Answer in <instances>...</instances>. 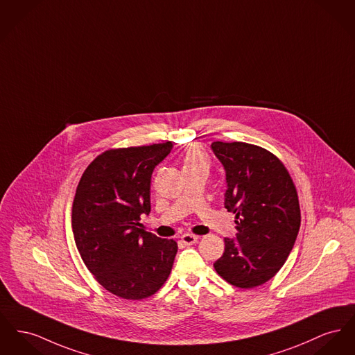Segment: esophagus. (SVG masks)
<instances>
[{"label":"esophagus","mask_w":355,"mask_h":355,"mask_svg":"<svg viewBox=\"0 0 355 355\" xmlns=\"http://www.w3.org/2000/svg\"><path fill=\"white\" fill-rule=\"evenodd\" d=\"M197 240H198V237L194 234H190V233H185L181 236V241L187 245H193L194 243H197Z\"/></svg>","instance_id":"34e87169"}]
</instances>
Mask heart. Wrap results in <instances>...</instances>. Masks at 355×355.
<instances>
[{
	"mask_svg": "<svg viewBox=\"0 0 355 355\" xmlns=\"http://www.w3.org/2000/svg\"><path fill=\"white\" fill-rule=\"evenodd\" d=\"M182 162H184V168L188 167H208L209 159L205 155V153L198 146L189 147L182 155Z\"/></svg>",
	"mask_w": 355,
	"mask_h": 355,
	"instance_id": "1",
	"label": "heart"
}]
</instances>
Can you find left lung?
I'll use <instances>...</instances> for the list:
<instances>
[{"label": "left lung", "mask_w": 355, "mask_h": 355, "mask_svg": "<svg viewBox=\"0 0 355 355\" xmlns=\"http://www.w3.org/2000/svg\"><path fill=\"white\" fill-rule=\"evenodd\" d=\"M225 170L224 205L236 214V237L213 264L232 286L253 288L286 263L300 228L297 193L284 165L266 148L243 142H213Z\"/></svg>", "instance_id": "1"}]
</instances>
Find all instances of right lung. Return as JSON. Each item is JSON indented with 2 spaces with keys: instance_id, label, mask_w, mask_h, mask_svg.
Returning a JSON list of instances; mask_svg holds the SVG:
<instances>
[{
  "instance_id": "1",
  "label": "right lung",
  "mask_w": 355,
  "mask_h": 355,
  "mask_svg": "<svg viewBox=\"0 0 355 355\" xmlns=\"http://www.w3.org/2000/svg\"><path fill=\"white\" fill-rule=\"evenodd\" d=\"M171 142L108 150L80 178L72 204V230L84 264L107 291L144 299L166 282L177 243L142 230L148 216L151 174Z\"/></svg>"
}]
</instances>
